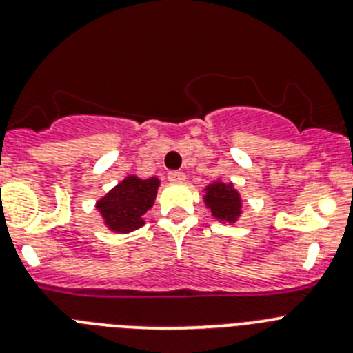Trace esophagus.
Here are the masks:
<instances>
[{
	"label": "esophagus",
	"instance_id": "1",
	"mask_svg": "<svg viewBox=\"0 0 353 353\" xmlns=\"http://www.w3.org/2000/svg\"><path fill=\"white\" fill-rule=\"evenodd\" d=\"M168 179L173 183H180L185 180V174H183V171H170V173H168Z\"/></svg>",
	"mask_w": 353,
	"mask_h": 353
}]
</instances>
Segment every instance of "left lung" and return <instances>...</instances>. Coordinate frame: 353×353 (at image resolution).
<instances>
[{"label": "left lung", "mask_w": 353, "mask_h": 353, "mask_svg": "<svg viewBox=\"0 0 353 353\" xmlns=\"http://www.w3.org/2000/svg\"><path fill=\"white\" fill-rule=\"evenodd\" d=\"M203 201L212 217L219 223H236L242 214V198L232 182L215 180L205 187Z\"/></svg>", "instance_id": "1"}]
</instances>
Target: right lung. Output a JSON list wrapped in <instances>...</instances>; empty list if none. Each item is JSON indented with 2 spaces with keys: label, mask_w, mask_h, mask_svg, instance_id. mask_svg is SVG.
Instances as JSON below:
<instances>
[{
  "label": "right lung",
  "mask_w": 353,
  "mask_h": 353,
  "mask_svg": "<svg viewBox=\"0 0 353 353\" xmlns=\"http://www.w3.org/2000/svg\"><path fill=\"white\" fill-rule=\"evenodd\" d=\"M161 180L157 176L139 179L127 174L118 185L95 203L108 230L114 233H130L145 224V214L154 207Z\"/></svg>",
  "instance_id": "1"
}]
</instances>
